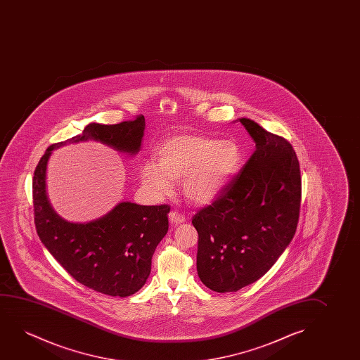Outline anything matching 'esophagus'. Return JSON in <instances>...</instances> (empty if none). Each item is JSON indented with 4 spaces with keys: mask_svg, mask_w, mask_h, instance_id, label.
<instances>
[{
    "mask_svg": "<svg viewBox=\"0 0 360 360\" xmlns=\"http://www.w3.org/2000/svg\"><path fill=\"white\" fill-rule=\"evenodd\" d=\"M168 217H169V222H171L172 225H179V224L186 221V217H183L182 214H179V212H169Z\"/></svg>",
    "mask_w": 360,
    "mask_h": 360,
    "instance_id": "34e87169",
    "label": "esophagus"
}]
</instances>
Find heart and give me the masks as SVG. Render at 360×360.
I'll list each match as a JSON object with an SVG mask.
<instances>
[{
    "instance_id": "heart-1",
    "label": "heart",
    "mask_w": 360,
    "mask_h": 360,
    "mask_svg": "<svg viewBox=\"0 0 360 360\" xmlns=\"http://www.w3.org/2000/svg\"><path fill=\"white\" fill-rule=\"evenodd\" d=\"M158 165L146 162L140 177L158 197L172 192L173 182L182 181L188 202L207 205L215 202L235 177L242 161L240 145L231 139L202 134H177L163 140L156 151Z\"/></svg>"
}]
</instances>
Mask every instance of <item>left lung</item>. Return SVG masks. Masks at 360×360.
<instances>
[{"mask_svg":"<svg viewBox=\"0 0 360 360\" xmlns=\"http://www.w3.org/2000/svg\"><path fill=\"white\" fill-rule=\"evenodd\" d=\"M256 150L212 205L193 217L197 271L217 292L237 291L264 276L295 235L300 166L285 139L240 118Z\"/></svg>","mask_w":360,"mask_h":360,"instance_id":"left-lung-1","label":"left lung"}]
</instances>
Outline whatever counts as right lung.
I'll list each match as a JSON object with an SVG mask.
<instances>
[{
	"label": "right lung",
	"instance_id": "right-lung-1",
	"mask_svg": "<svg viewBox=\"0 0 360 360\" xmlns=\"http://www.w3.org/2000/svg\"><path fill=\"white\" fill-rule=\"evenodd\" d=\"M143 130V115L114 125L89 124L81 135L46 148L34 171V222L40 241L74 279L105 295L125 297L145 285L153 252L168 231L169 207L122 202L92 221L70 222L48 199L46 167L53 150L87 140L136 155Z\"/></svg>",
	"mask_w": 360,
	"mask_h": 360
}]
</instances>
